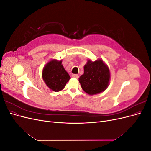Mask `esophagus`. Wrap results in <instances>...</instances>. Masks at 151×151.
Returning a JSON list of instances; mask_svg holds the SVG:
<instances>
[{"mask_svg":"<svg viewBox=\"0 0 151 151\" xmlns=\"http://www.w3.org/2000/svg\"><path fill=\"white\" fill-rule=\"evenodd\" d=\"M72 77H74V78L76 79H78L79 78V75L78 74H72Z\"/></svg>","mask_w":151,"mask_h":151,"instance_id":"34e87169","label":"esophagus"}]
</instances>
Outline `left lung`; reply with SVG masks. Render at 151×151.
I'll return each instance as SVG.
<instances>
[{
  "label": "left lung",
  "mask_w": 151,
  "mask_h": 151,
  "mask_svg": "<svg viewBox=\"0 0 151 151\" xmlns=\"http://www.w3.org/2000/svg\"><path fill=\"white\" fill-rule=\"evenodd\" d=\"M110 71L102 59L92 61L90 59L84 66V74L79 78L81 88L89 95L103 93L110 81Z\"/></svg>",
  "instance_id": "8db88e82"
}]
</instances>
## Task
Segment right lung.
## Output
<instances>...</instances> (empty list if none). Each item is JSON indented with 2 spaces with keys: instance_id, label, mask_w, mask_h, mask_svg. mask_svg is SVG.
<instances>
[{
  "instance_id": "1",
  "label": "right lung",
  "mask_w": 151,
  "mask_h": 151,
  "mask_svg": "<svg viewBox=\"0 0 151 151\" xmlns=\"http://www.w3.org/2000/svg\"><path fill=\"white\" fill-rule=\"evenodd\" d=\"M62 60L52 59L46 63L42 70V77L48 88L55 92L62 91L70 79L62 64Z\"/></svg>"
}]
</instances>
